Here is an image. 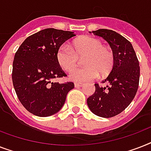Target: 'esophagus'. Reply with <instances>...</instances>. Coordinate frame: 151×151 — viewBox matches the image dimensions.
<instances>
[{
	"mask_svg": "<svg viewBox=\"0 0 151 151\" xmlns=\"http://www.w3.org/2000/svg\"><path fill=\"white\" fill-rule=\"evenodd\" d=\"M83 85V83L81 82H75L74 83V86L76 88H79V87H81Z\"/></svg>",
	"mask_w": 151,
	"mask_h": 151,
	"instance_id": "obj_1",
	"label": "esophagus"
}]
</instances>
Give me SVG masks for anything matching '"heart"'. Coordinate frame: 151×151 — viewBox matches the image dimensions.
Returning <instances> with one entry per match:
<instances>
[{"label":"heart","mask_w":151,"mask_h":151,"mask_svg":"<svg viewBox=\"0 0 151 151\" xmlns=\"http://www.w3.org/2000/svg\"><path fill=\"white\" fill-rule=\"evenodd\" d=\"M83 56V65L85 66L71 71L69 77L72 81L83 82L96 79L99 73L106 75L111 70L114 61L112 50L103 46L100 40L89 36L76 39L70 47L63 45L56 52L57 63L65 71L74 68L78 58Z\"/></svg>","instance_id":"heart-1"}]
</instances>
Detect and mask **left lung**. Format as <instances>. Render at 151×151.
<instances>
[{"label": "left lung", "mask_w": 151, "mask_h": 151, "mask_svg": "<svg viewBox=\"0 0 151 151\" xmlns=\"http://www.w3.org/2000/svg\"><path fill=\"white\" fill-rule=\"evenodd\" d=\"M94 35L107 41L114 57V66L102 83L106 87L95 84L94 94L87 99L93 114L102 117H112L122 113L133 100L139 87L140 68L132 44L126 38L111 29H99Z\"/></svg>", "instance_id": "8db88e82"}]
</instances>
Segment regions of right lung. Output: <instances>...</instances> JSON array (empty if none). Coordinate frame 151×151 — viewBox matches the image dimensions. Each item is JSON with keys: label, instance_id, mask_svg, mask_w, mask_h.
Wrapping results in <instances>:
<instances>
[{"label": "right lung", "instance_id": "right-lung-1", "mask_svg": "<svg viewBox=\"0 0 151 151\" xmlns=\"http://www.w3.org/2000/svg\"><path fill=\"white\" fill-rule=\"evenodd\" d=\"M73 32L53 28L42 29L28 37L15 52L12 83L22 105L38 117H48L59 111L66 95L74 88L71 81L53 82L66 77L57 63L56 52Z\"/></svg>", "mask_w": 151, "mask_h": 151}]
</instances>
